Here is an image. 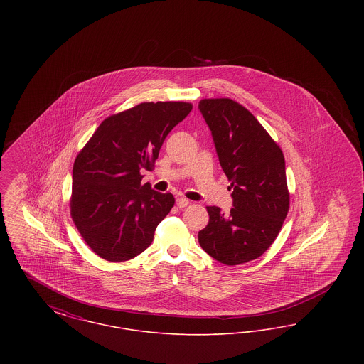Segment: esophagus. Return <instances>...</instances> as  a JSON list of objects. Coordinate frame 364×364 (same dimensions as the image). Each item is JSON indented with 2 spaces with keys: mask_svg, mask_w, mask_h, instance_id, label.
Listing matches in <instances>:
<instances>
[{
  "mask_svg": "<svg viewBox=\"0 0 364 364\" xmlns=\"http://www.w3.org/2000/svg\"><path fill=\"white\" fill-rule=\"evenodd\" d=\"M176 203H177V206L178 208H187L188 205H190L191 202L187 199V198H184V196H180V198H177V200H176Z\"/></svg>",
  "mask_w": 364,
  "mask_h": 364,
  "instance_id": "1",
  "label": "esophagus"
}]
</instances>
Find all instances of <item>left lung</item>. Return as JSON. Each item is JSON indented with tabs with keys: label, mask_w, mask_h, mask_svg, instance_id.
<instances>
[{
	"label": "left lung",
	"mask_w": 364,
	"mask_h": 364,
	"mask_svg": "<svg viewBox=\"0 0 364 364\" xmlns=\"http://www.w3.org/2000/svg\"><path fill=\"white\" fill-rule=\"evenodd\" d=\"M199 110L211 131L233 208L208 206L200 247L228 266L259 258L276 240L289 211L285 158L254 114L230 98H208Z\"/></svg>",
	"instance_id": "left-lung-1"
}]
</instances>
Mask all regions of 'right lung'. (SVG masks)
Instances as JSON below:
<instances>
[{
	"mask_svg": "<svg viewBox=\"0 0 364 364\" xmlns=\"http://www.w3.org/2000/svg\"><path fill=\"white\" fill-rule=\"evenodd\" d=\"M192 110L181 101L143 102L112 114L73 164L70 217L87 245L102 259L125 262L141 254L174 205L171 192L141 184L168 134Z\"/></svg>",
	"mask_w": 364,
	"mask_h": 364,
	"instance_id": "right-lung-1",
	"label": "right lung"
}]
</instances>
